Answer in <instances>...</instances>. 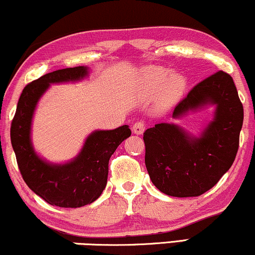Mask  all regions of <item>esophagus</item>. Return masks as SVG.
<instances>
[{"label": "esophagus", "instance_id": "esophagus-1", "mask_svg": "<svg viewBox=\"0 0 255 255\" xmlns=\"http://www.w3.org/2000/svg\"><path fill=\"white\" fill-rule=\"evenodd\" d=\"M146 128V123L144 121H138L135 122L133 124V127H132V131L134 132L135 134H142V132L145 131Z\"/></svg>", "mask_w": 255, "mask_h": 255}]
</instances>
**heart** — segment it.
Returning <instances> with one entry per match:
<instances>
[{"mask_svg": "<svg viewBox=\"0 0 255 255\" xmlns=\"http://www.w3.org/2000/svg\"><path fill=\"white\" fill-rule=\"evenodd\" d=\"M167 78L165 71H153L147 75L145 85V95L153 97L160 92L161 101H169L179 95L184 87V81L180 75H172Z\"/></svg>", "mask_w": 255, "mask_h": 255, "instance_id": "1", "label": "heart"}]
</instances>
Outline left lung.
Returning <instances> with one entry per match:
<instances>
[{"instance_id":"obj_1","label":"left lung","mask_w":255,"mask_h":255,"mask_svg":"<svg viewBox=\"0 0 255 255\" xmlns=\"http://www.w3.org/2000/svg\"><path fill=\"white\" fill-rule=\"evenodd\" d=\"M208 103L216 104L217 109L201 138H190L179 127L167 123L144 132L146 168L161 193L174 197L200 196L235 161L244 108L231 75L218 71L197 83L175 107L173 117Z\"/></svg>"}]
</instances>
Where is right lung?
<instances>
[{"mask_svg":"<svg viewBox=\"0 0 255 255\" xmlns=\"http://www.w3.org/2000/svg\"><path fill=\"white\" fill-rule=\"evenodd\" d=\"M87 74V68L58 69L24 87L10 127V139L23 180L48 204L80 208L93 203L107 186L109 160L124 139L131 135L128 125L115 130L96 131L86 140L81 153L72 162L54 166L33 152L30 127L34 107L50 83L74 81Z\"/></svg>","mask_w":255,"mask_h":255,"instance_id":"1","label":"right lung"}]
</instances>
